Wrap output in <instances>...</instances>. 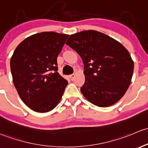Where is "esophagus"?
Returning a JSON list of instances; mask_svg holds the SVG:
<instances>
[{
  "instance_id": "1",
  "label": "esophagus",
  "mask_w": 148,
  "mask_h": 148,
  "mask_svg": "<svg viewBox=\"0 0 148 148\" xmlns=\"http://www.w3.org/2000/svg\"><path fill=\"white\" fill-rule=\"evenodd\" d=\"M69 77H70V78H71V80H73V79H74V77H75V74H72V75H69Z\"/></svg>"
}]
</instances>
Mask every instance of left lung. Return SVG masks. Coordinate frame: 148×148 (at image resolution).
<instances>
[{
  "label": "left lung",
  "instance_id": "obj_1",
  "mask_svg": "<svg viewBox=\"0 0 148 148\" xmlns=\"http://www.w3.org/2000/svg\"><path fill=\"white\" fill-rule=\"evenodd\" d=\"M65 43L84 64L85 83L80 90L88 101L108 107L119 101L130 84L134 63L120 42L96 30L71 35Z\"/></svg>",
  "mask_w": 148,
  "mask_h": 148
}]
</instances>
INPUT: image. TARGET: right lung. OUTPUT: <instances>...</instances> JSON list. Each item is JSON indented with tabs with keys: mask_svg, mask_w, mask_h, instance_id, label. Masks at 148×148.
<instances>
[{
	"mask_svg": "<svg viewBox=\"0 0 148 148\" xmlns=\"http://www.w3.org/2000/svg\"><path fill=\"white\" fill-rule=\"evenodd\" d=\"M69 35L42 32L23 40L10 59L13 84L24 103L38 112L57 106L68 81L59 75L57 58Z\"/></svg>",
	"mask_w": 148,
	"mask_h": 148,
	"instance_id": "add662e5",
	"label": "right lung"
}]
</instances>
